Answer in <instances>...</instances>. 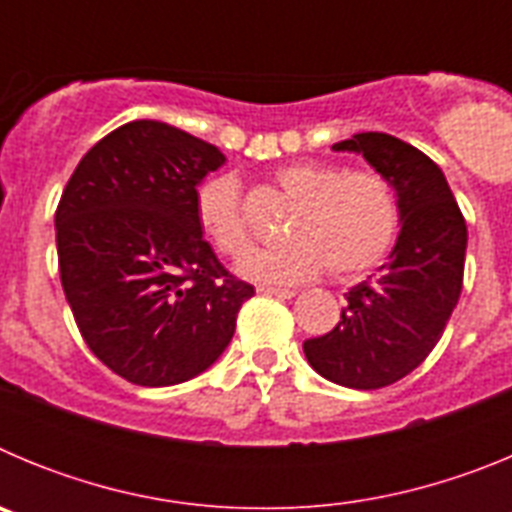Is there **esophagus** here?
<instances>
[{"mask_svg": "<svg viewBox=\"0 0 512 512\" xmlns=\"http://www.w3.org/2000/svg\"><path fill=\"white\" fill-rule=\"evenodd\" d=\"M259 292H261V295H269V297H282V300H289V297H295V289L269 287V284H261Z\"/></svg>", "mask_w": 512, "mask_h": 512, "instance_id": "obj_1", "label": "esophagus"}]
</instances>
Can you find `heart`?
Wrapping results in <instances>:
<instances>
[{"instance_id":"heart-1","label":"heart","mask_w":512,"mask_h":512,"mask_svg":"<svg viewBox=\"0 0 512 512\" xmlns=\"http://www.w3.org/2000/svg\"><path fill=\"white\" fill-rule=\"evenodd\" d=\"M274 182L297 200L282 246L248 256L251 228L243 215L241 184L230 174L205 179L194 192V217L217 253L261 284H300L328 266L330 277L351 282L377 269L397 241L400 200L377 169H341L328 161H295L274 171Z\"/></svg>"}]
</instances>
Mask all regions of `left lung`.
<instances>
[{"instance_id": "obj_1", "label": "left lung", "mask_w": 512, "mask_h": 512, "mask_svg": "<svg viewBox=\"0 0 512 512\" xmlns=\"http://www.w3.org/2000/svg\"><path fill=\"white\" fill-rule=\"evenodd\" d=\"M333 148L364 153L390 179L402 230L377 277L348 289L336 328L302 348L320 377L379 390L418 369L443 336L464 284L467 223L443 171L405 140L359 133Z\"/></svg>"}]
</instances>
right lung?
I'll use <instances>...</instances> for the list:
<instances>
[{
  "mask_svg": "<svg viewBox=\"0 0 512 512\" xmlns=\"http://www.w3.org/2000/svg\"><path fill=\"white\" fill-rule=\"evenodd\" d=\"M223 161L212 143L135 120L89 148L56 207L58 271L81 338L140 387L205 372L253 297L194 217L197 184Z\"/></svg>",
  "mask_w": 512,
  "mask_h": 512,
  "instance_id": "1",
  "label": "right lung"
}]
</instances>
